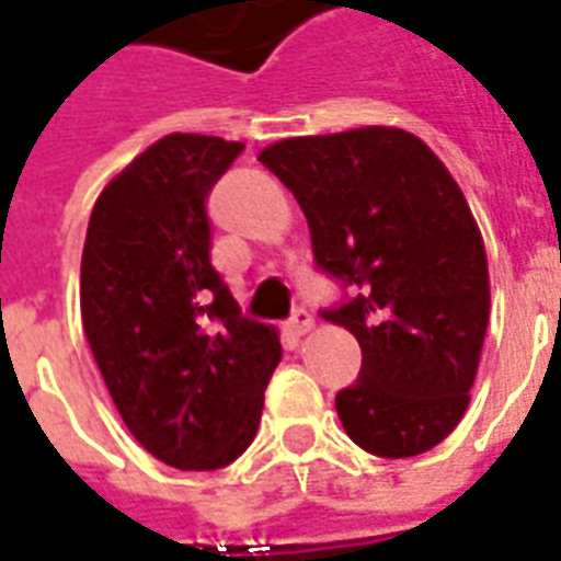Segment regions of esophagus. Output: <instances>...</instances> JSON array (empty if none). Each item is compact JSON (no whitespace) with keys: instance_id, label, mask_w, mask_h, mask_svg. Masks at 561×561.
<instances>
[{"instance_id":"1","label":"esophagus","mask_w":561,"mask_h":561,"mask_svg":"<svg viewBox=\"0 0 561 561\" xmlns=\"http://www.w3.org/2000/svg\"><path fill=\"white\" fill-rule=\"evenodd\" d=\"M313 329V317L308 311H296L293 313V320H289V332H293V335H308V332H311Z\"/></svg>"}]
</instances>
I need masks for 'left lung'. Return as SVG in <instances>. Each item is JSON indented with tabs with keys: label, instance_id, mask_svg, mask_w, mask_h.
I'll return each instance as SVG.
<instances>
[{
	"label": "left lung",
	"instance_id": "1",
	"mask_svg": "<svg viewBox=\"0 0 561 561\" xmlns=\"http://www.w3.org/2000/svg\"><path fill=\"white\" fill-rule=\"evenodd\" d=\"M260 162L305 210L317 265L353 289L323 311L363 347L335 396L341 426L387 459L432 450L468 411L490 323L483 236L456 178L399 126L284 138Z\"/></svg>",
	"mask_w": 561,
	"mask_h": 561
}]
</instances>
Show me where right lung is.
Wrapping results in <instances>:
<instances>
[{"mask_svg": "<svg viewBox=\"0 0 561 561\" xmlns=\"http://www.w3.org/2000/svg\"><path fill=\"white\" fill-rule=\"evenodd\" d=\"M241 141L172 133L99 193L81 256L83 335L133 438L181 471L236 462L260 426L277 329L210 265V186Z\"/></svg>", "mask_w": 561, "mask_h": 561, "instance_id": "obj_1", "label": "right lung"}]
</instances>
